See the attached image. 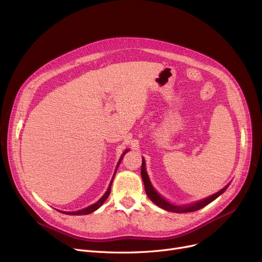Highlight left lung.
Returning <instances> with one entry per match:
<instances>
[{
	"instance_id": "left-lung-1",
	"label": "left lung",
	"mask_w": 262,
	"mask_h": 262,
	"mask_svg": "<svg viewBox=\"0 0 262 262\" xmlns=\"http://www.w3.org/2000/svg\"><path fill=\"white\" fill-rule=\"evenodd\" d=\"M141 177L143 180V183H144V188H145V192H146V195L148 196V199L152 201L154 204H156L157 206H159L160 208L164 209V210H168V211H171V212H175V213H185V212H193V211H196L203 207H205L206 205H208L209 203H211L212 201H214L217 196L221 195L223 192L227 189L228 186H226L225 188H223L221 191H219L217 193L205 199L203 201H200L195 204H192L190 206H174L170 203H168L166 200L162 199L157 192L154 190L153 186L150 185V182L148 180V176L146 174V171H145V161L142 159V166H141Z\"/></svg>"
}]
</instances>
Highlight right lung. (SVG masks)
<instances>
[{
	"mask_svg": "<svg viewBox=\"0 0 262 262\" xmlns=\"http://www.w3.org/2000/svg\"><path fill=\"white\" fill-rule=\"evenodd\" d=\"M127 150H128V149H126L125 152H124V153L122 154V156H121V158H120V160H119V162H118V166H117V168H116V171H117V169H118V167H119V164H120V162H121V160H122L123 156L126 154ZM115 174H116V172H115ZM114 177H115V175H114ZM113 181H114V178L112 180V183H110V185H109V187H108V189H107V191H106V193H105V194H104V195H103V196H102L98 202H96L95 204H93V205L89 206V207H87V208H85V209L78 210V211H74V212H66V211H60V212H63V213H66V214H71V215H84V214H88V213H91V212L95 211L96 209L101 207V206L103 205V203H104V202L107 200V198L109 196V194H110V188H112Z\"/></svg>",
	"mask_w": 262,
	"mask_h": 262,
	"instance_id": "1",
	"label": "right lung"
}]
</instances>
